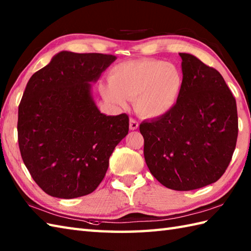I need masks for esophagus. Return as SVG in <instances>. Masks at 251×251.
Returning <instances> with one entry per match:
<instances>
[{
	"instance_id": "obj_1",
	"label": "esophagus",
	"mask_w": 251,
	"mask_h": 251,
	"mask_svg": "<svg viewBox=\"0 0 251 251\" xmlns=\"http://www.w3.org/2000/svg\"><path fill=\"white\" fill-rule=\"evenodd\" d=\"M138 127H139V123H138V121L135 119H130L129 120V128L131 130H136Z\"/></svg>"
}]
</instances>
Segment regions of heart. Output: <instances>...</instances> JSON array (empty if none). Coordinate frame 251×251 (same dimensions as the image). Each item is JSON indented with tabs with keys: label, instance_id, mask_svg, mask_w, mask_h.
<instances>
[{
	"label": "heart",
	"instance_id": "obj_1",
	"mask_svg": "<svg viewBox=\"0 0 251 251\" xmlns=\"http://www.w3.org/2000/svg\"><path fill=\"white\" fill-rule=\"evenodd\" d=\"M109 81L99 85L102 97L122 106L126 99L134 100L137 113L145 117L168 113L183 87L182 72L177 66L151 58L119 63L110 71Z\"/></svg>",
	"mask_w": 251,
	"mask_h": 251
}]
</instances>
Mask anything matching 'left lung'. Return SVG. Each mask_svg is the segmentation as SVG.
<instances>
[{"label": "left lung", "mask_w": 251, "mask_h": 251, "mask_svg": "<svg viewBox=\"0 0 251 251\" xmlns=\"http://www.w3.org/2000/svg\"><path fill=\"white\" fill-rule=\"evenodd\" d=\"M183 87L168 113L142 122L145 159L158 182L191 191L219 180L236 147V100L216 69L180 52Z\"/></svg>", "instance_id": "1"}]
</instances>
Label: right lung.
I'll use <instances>...</instances> for the list:
<instances>
[{
    "label": "right lung",
    "instance_id": "1",
    "mask_svg": "<svg viewBox=\"0 0 251 251\" xmlns=\"http://www.w3.org/2000/svg\"><path fill=\"white\" fill-rule=\"evenodd\" d=\"M115 59L60 51L26 84L18 108L19 150L46 194L75 199L92 193L104 178L112 152L128 134V115L100 113L90 95L89 82Z\"/></svg>",
    "mask_w": 251,
    "mask_h": 251
}]
</instances>
